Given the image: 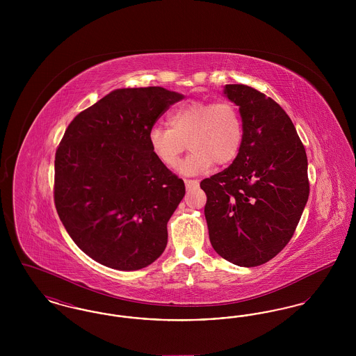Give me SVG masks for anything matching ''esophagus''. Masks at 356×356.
Returning a JSON list of instances; mask_svg holds the SVG:
<instances>
[{
  "instance_id": "obj_1",
  "label": "esophagus",
  "mask_w": 356,
  "mask_h": 356,
  "mask_svg": "<svg viewBox=\"0 0 356 356\" xmlns=\"http://www.w3.org/2000/svg\"><path fill=\"white\" fill-rule=\"evenodd\" d=\"M184 183H186V186L188 189H189V188H193V186H199V181H197V180H192V179H186Z\"/></svg>"
}]
</instances>
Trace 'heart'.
Listing matches in <instances>:
<instances>
[{
	"label": "heart",
	"mask_w": 356,
	"mask_h": 356,
	"mask_svg": "<svg viewBox=\"0 0 356 356\" xmlns=\"http://www.w3.org/2000/svg\"><path fill=\"white\" fill-rule=\"evenodd\" d=\"M244 137L243 120L236 105L229 102H189L168 113V127L153 125L148 144L157 160L175 168L188 149L179 170L196 175L213 165H227L236 159Z\"/></svg>",
	"instance_id": "obj_1"
}]
</instances>
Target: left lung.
Returning <instances> with one entry per match:
<instances>
[{
  "instance_id": "obj_1",
  "label": "left lung",
  "mask_w": 356,
  "mask_h": 356,
  "mask_svg": "<svg viewBox=\"0 0 356 356\" xmlns=\"http://www.w3.org/2000/svg\"><path fill=\"white\" fill-rule=\"evenodd\" d=\"M244 137L234 163L204 179L213 250L240 267L267 263L286 245L309 195L307 154L284 109L248 85H225Z\"/></svg>"
}]
</instances>
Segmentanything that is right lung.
I'll list each match as a JSON object with an SVG mask.
<instances>
[{"label":"right lung","mask_w":356,"mask_h":356,"mask_svg":"<svg viewBox=\"0 0 356 356\" xmlns=\"http://www.w3.org/2000/svg\"><path fill=\"white\" fill-rule=\"evenodd\" d=\"M184 96L161 86L116 89L80 112L56 151L54 204L77 247L109 268L135 271L164 252L167 222L186 195L148 131Z\"/></svg>","instance_id":"right-lung-1"}]
</instances>
